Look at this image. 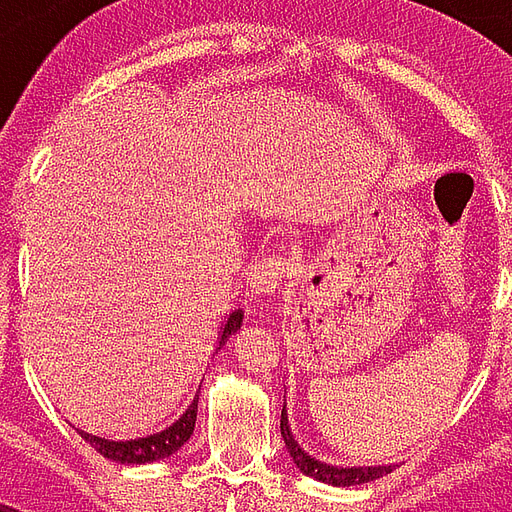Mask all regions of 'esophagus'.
<instances>
[{"instance_id":"obj_1","label":"esophagus","mask_w":512,"mask_h":512,"mask_svg":"<svg viewBox=\"0 0 512 512\" xmlns=\"http://www.w3.org/2000/svg\"><path fill=\"white\" fill-rule=\"evenodd\" d=\"M287 276L285 257H263L257 260L252 274H249V293L252 295H274Z\"/></svg>"}]
</instances>
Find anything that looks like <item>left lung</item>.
<instances>
[{"instance_id": "1", "label": "left lung", "mask_w": 512, "mask_h": 512, "mask_svg": "<svg viewBox=\"0 0 512 512\" xmlns=\"http://www.w3.org/2000/svg\"><path fill=\"white\" fill-rule=\"evenodd\" d=\"M279 429H282V437H285V448L293 458V464L304 475L309 478L320 480V483H328V486H361V483H372V480L382 478V475H388L393 467H336V464H325V461H317L306 453L293 437V429H290V423H287V404L282 407V423H279Z\"/></svg>"}]
</instances>
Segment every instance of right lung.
<instances>
[{
    "mask_svg": "<svg viewBox=\"0 0 512 512\" xmlns=\"http://www.w3.org/2000/svg\"><path fill=\"white\" fill-rule=\"evenodd\" d=\"M241 323H244V312L236 309V312L227 317L225 325H222V336H219L217 350H222V344L241 328ZM195 420H198V393H195L192 404L184 410V415H179V420H173L168 429L157 431V434H149V437L113 442V439L94 437V434H86V431H78V434H81L100 456L111 458V461H119V464H149V461H160V458L173 456V453L192 437Z\"/></svg>",
    "mask_w": 512,
    "mask_h": 512,
    "instance_id": "1",
    "label": "right lung"
}]
</instances>
